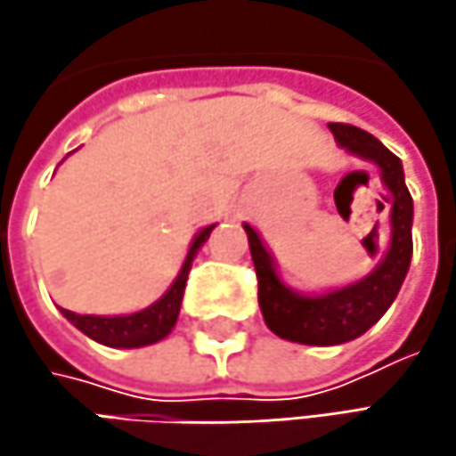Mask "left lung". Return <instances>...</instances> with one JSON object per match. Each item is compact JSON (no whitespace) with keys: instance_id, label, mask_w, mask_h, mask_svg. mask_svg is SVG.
I'll use <instances>...</instances> for the list:
<instances>
[{"instance_id":"left-lung-1","label":"left lung","mask_w":456,"mask_h":456,"mask_svg":"<svg viewBox=\"0 0 456 456\" xmlns=\"http://www.w3.org/2000/svg\"><path fill=\"white\" fill-rule=\"evenodd\" d=\"M330 132L340 150L372 163L380 171V182L391 195V237L372 272L343 288L324 293H298L280 277L277 261L264 245L261 234L250 224H242L258 277V306L266 327L285 340L306 346H340L364 335L396 301L411 261L414 203L404 182L402 160L364 129L330 124Z\"/></svg>"}]
</instances>
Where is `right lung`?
Instances as JSON below:
<instances>
[{"label": "right lung", "instance_id": "1", "mask_svg": "<svg viewBox=\"0 0 456 456\" xmlns=\"http://www.w3.org/2000/svg\"><path fill=\"white\" fill-rule=\"evenodd\" d=\"M214 227L216 224H208L192 237L176 280L155 304L139 309L134 314H116V317L76 314V312L60 309L62 317L68 319L73 327H78L86 338H92L102 346H110V348H142V346H152V343L163 340L174 330L176 317H179V306L184 298V285H187V274L192 269V261H195L198 250L203 248V242L211 237Z\"/></svg>", "mask_w": 456, "mask_h": 456}]
</instances>
